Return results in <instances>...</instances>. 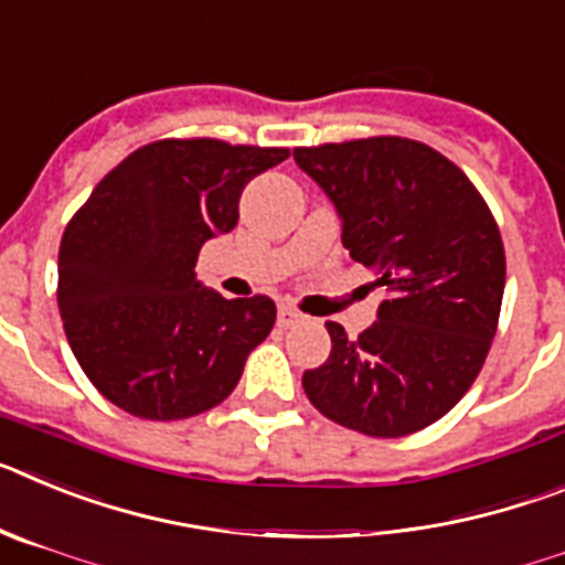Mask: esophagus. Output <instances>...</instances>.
<instances>
[{
    "label": "esophagus",
    "mask_w": 565,
    "mask_h": 565,
    "mask_svg": "<svg viewBox=\"0 0 565 565\" xmlns=\"http://www.w3.org/2000/svg\"><path fill=\"white\" fill-rule=\"evenodd\" d=\"M299 319H302V313H299L297 308H291V306H279V308H277V326H279V328L297 326Z\"/></svg>",
    "instance_id": "1"
}]
</instances>
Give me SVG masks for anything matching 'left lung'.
<instances>
[{
  "label": "left lung",
  "mask_w": 565,
  "mask_h": 565,
  "mask_svg": "<svg viewBox=\"0 0 565 565\" xmlns=\"http://www.w3.org/2000/svg\"><path fill=\"white\" fill-rule=\"evenodd\" d=\"M294 161L331 198L342 246L387 286L359 339L328 322L331 356L302 387L348 430H424L469 391L495 337L507 282L495 217L456 163L411 138L299 147Z\"/></svg>",
  "instance_id": "1"
}]
</instances>
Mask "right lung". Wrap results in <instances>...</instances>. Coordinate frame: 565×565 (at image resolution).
<instances>
[{"label": "right lung", "mask_w": 565, "mask_h": 565, "mask_svg": "<svg viewBox=\"0 0 565 565\" xmlns=\"http://www.w3.org/2000/svg\"><path fill=\"white\" fill-rule=\"evenodd\" d=\"M288 149L167 138L135 149L73 214L58 311L104 398L149 422L212 411L271 333L268 297L226 299L194 277L203 243L237 226L239 194Z\"/></svg>", "instance_id": "add662e5"}]
</instances>
